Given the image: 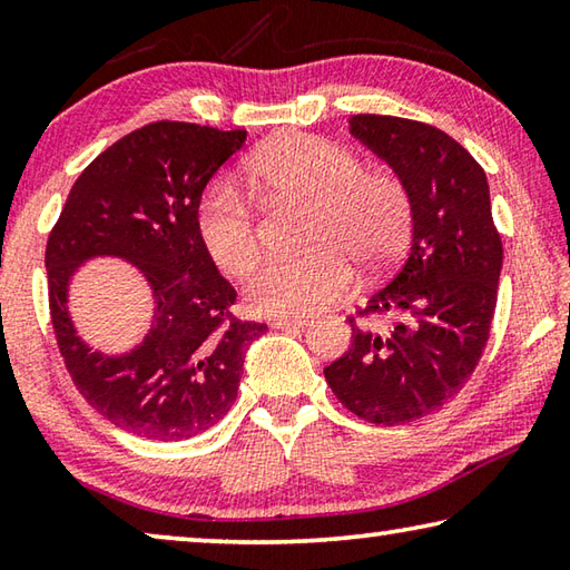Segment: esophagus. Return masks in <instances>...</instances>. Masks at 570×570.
Wrapping results in <instances>:
<instances>
[{"label": "esophagus", "instance_id": "34e87169", "mask_svg": "<svg viewBox=\"0 0 570 570\" xmlns=\"http://www.w3.org/2000/svg\"><path fill=\"white\" fill-rule=\"evenodd\" d=\"M306 324H308V320H304V316H298V320H286V316H282V320H274V322H272L274 330H282V332L304 330Z\"/></svg>", "mask_w": 570, "mask_h": 570}]
</instances>
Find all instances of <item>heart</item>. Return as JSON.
Returning a JSON list of instances; mask_svg holds the SVG:
<instances>
[{
	"label": "heart",
	"mask_w": 570,
	"mask_h": 570,
	"mask_svg": "<svg viewBox=\"0 0 570 570\" xmlns=\"http://www.w3.org/2000/svg\"><path fill=\"white\" fill-rule=\"evenodd\" d=\"M254 186L272 200L312 206L308 254L274 258L250 276L246 302L264 316L298 320L352 292L354 268H380L400 254L410 234L412 200L392 170L360 166V156L316 135H284L248 160ZM200 246L220 272L246 276L262 256L254 206L236 180L216 178L196 206Z\"/></svg>",
	"instance_id": "1"
}]
</instances>
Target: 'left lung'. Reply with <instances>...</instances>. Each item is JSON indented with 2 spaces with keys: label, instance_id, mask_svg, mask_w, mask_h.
Listing matches in <instances>:
<instances>
[{
  "label": "left lung",
  "instance_id": "obj_1",
  "mask_svg": "<svg viewBox=\"0 0 570 570\" xmlns=\"http://www.w3.org/2000/svg\"><path fill=\"white\" fill-rule=\"evenodd\" d=\"M350 130L397 173L412 240L387 284L350 316L352 346L324 366L346 410L374 424L432 414L465 387L498 304L503 240L485 170L448 132L392 115H354ZM392 315L390 331L363 320Z\"/></svg>",
  "mask_w": 570,
  "mask_h": 570
}]
</instances>
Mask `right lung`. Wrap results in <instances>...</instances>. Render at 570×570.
I'll use <instances>...</instances> for the list:
<instances>
[{
  "label": "right lung",
  "mask_w": 570,
  "mask_h": 570,
  "mask_svg": "<svg viewBox=\"0 0 570 570\" xmlns=\"http://www.w3.org/2000/svg\"><path fill=\"white\" fill-rule=\"evenodd\" d=\"M244 142L246 130L142 125L80 173L47 238L50 316L67 372L90 407L130 435L170 442L214 428L236 402L246 346L266 330L230 314L236 288L196 234L200 193ZM92 255L135 263L157 296L151 332L130 355L90 353L73 334L66 286Z\"/></svg>",
  "instance_id": "add662e5"
}]
</instances>
